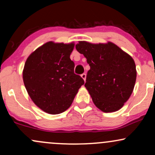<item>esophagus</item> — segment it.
Wrapping results in <instances>:
<instances>
[{
    "label": "esophagus",
    "instance_id": "esophagus-1",
    "mask_svg": "<svg viewBox=\"0 0 155 155\" xmlns=\"http://www.w3.org/2000/svg\"><path fill=\"white\" fill-rule=\"evenodd\" d=\"M81 78H82V79L84 80V81H86V76H87V74H85V73H84V74H82L81 75Z\"/></svg>",
    "mask_w": 155,
    "mask_h": 155
}]
</instances>
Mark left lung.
<instances>
[{"instance_id": "8db88e82", "label": "left lung", "mask_w": 155, "mask_h": 155, "mask_svg": "<svg viewBox=\"0 0 155 155\" xmlns=\"http://www.w3.org/2000/svg\"><path fill=\"white\" fill-rule=\"evenodd\" d=\"M76 49L87 58L90 67L84 86L95 106L106 113L120 109L136 83L133 58L111 42L92 44L79 41Z\"/></svg>"}]
</instances>
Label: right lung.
Returning <instances> with one entry per match:
<instances>
[{
	"instance_id": "right-lung-1",
	"label": "right lung",
	"mask_w": 155,
	"mask_h": 155,
	"mask_svg": "<svg viewBox=\"0 0 155 155\" xmlns=\"http://www.w3.org/2000/svg\"><path fill=\"white\" fill-rule=\"evenodd\" d=\"M74 44L48 42L28 57L23 81L32 101L44 111L58 114L71 106L84 81L74 74L70 59Z\"/></svg>"
}]
</instances>
